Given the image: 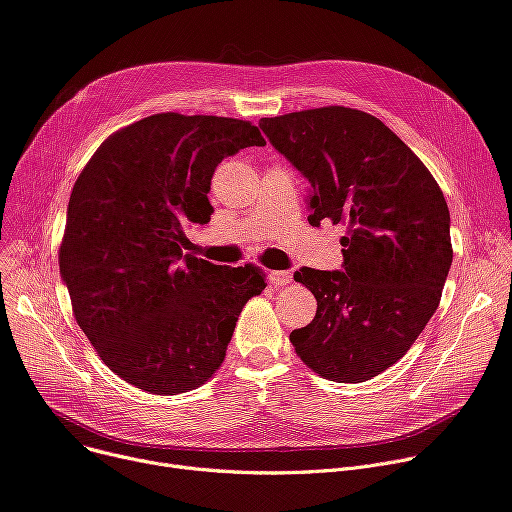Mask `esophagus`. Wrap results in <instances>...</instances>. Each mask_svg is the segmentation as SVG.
Returning a JSON list of instances; mask_svg holds the SVG:
<instances>
[{"instance_id": "esophagus-1", "label": "esophagus", "mask_w": 512, "mask_h": 512, "mask_svg": "<svg viewBox=\"0 0 512 512\" xmlns=\"http://www.w3.org/2000/svg\"><path fill=\"white\" fill-rule=\"evenodd\" d=\"M290 280H292V271H278V269L269 271V282L274 288H282V286L290 284Z\"/></svg>"}]
</instances>
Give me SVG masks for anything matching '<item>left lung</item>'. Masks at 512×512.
Here are the masks:
<instances>
[{
	"label": "left lung",
	"mask_w": 512,
	"mask_h": 512,
	"mask_svg": "<svg viewBox=\"0 0 512 512\" xmlns=\"http://www.w3.org/2000/svg\"><path fill=\"white\" fill-rule=\"evenodd\" d=\"M261 131L309 181V224H348L344 269L302 267L315 319L290 333L300 360L335 383L393 366L434 315L453 263L445 195L377 117L321 107L265 117Z\"/></svg>",
	"instance_id": "left-lung-1"
}]
</instances>
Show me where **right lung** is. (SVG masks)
<instances>
[{"instance_id": "add662e5", "label": "right lung", "mask_w": 512, "mask_h": 512, "mask_svg": "<svg viewBox=\"0 0 512 512\" xmlns=\"http://www.w3.org/2000/svg\"><path fill=\"white\" fill-rule=\"evenodd\" d=\"M265 146L249 121L158 113L100 144L67 206L59 271L92 348L154 395L197 389L220 368L263 269L183 255L185 226L208 224L216 166Z\"/></svg>"}]
</instances>
